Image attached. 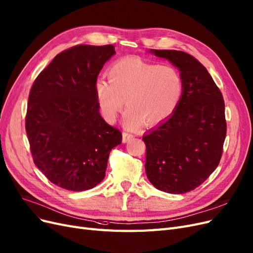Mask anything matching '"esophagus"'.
<instances>
[{
	"mask_svg": "<svg viewBox=\"0 0 253 253\" xmlns=\"http://www.w3.org/2000/svg\"><path fill=\"white\" fill-rule=\"evenodd\" d=\"M132 138H134V135H133V134H130V133H128V132H124V133H123V141H124V142L129 141Z\"/></svg>",
	"mask_w": 253,
	"mask_h": 253,
	"instance_id": "esophagus-1",
	"label": "esophagus"
}]
</instances>
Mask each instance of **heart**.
Here are the masks:
<instances>
[{
  "label": "heart",
  "instance_id": "b5f03b06",
  "mask_svg": "<svg viewBox=\"0 0 253 253\" xmlns=\"http://www.w3.org/2000/svg\"><path fill=\"white\" fill-rule=\"evenodd\" d=\"M97 82L95 93L103 115L115 120L124 108L128 126L155 125L169 117L181 100L183 78L175 67L155 65L138 57L121 58Z\"/></svg>",
  "mask_w": 253,
  "mask_h": 253
}]
</instances>
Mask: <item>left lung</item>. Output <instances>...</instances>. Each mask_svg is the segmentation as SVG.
Returning a JSON list of instances; mask_svg holds the SVG:
<instances>
[{"mask_svg": "<svg viewBox=\"0 0 253 253\" xmlns=\"http://www.w3.org/2000/svg\"><path fill=\"white\" fill-rule=\"evenodd\" d=\"M181 71L183 94L172 115L143 136L145 171L169 194L194 190L217 168L226 137L223 95L197 58L177 50H153Z\"/></svg>", "mask_w": 253, "mask_h": 253, "instance_id": "left-lung-1", "label": "left lung"}]
</instances>
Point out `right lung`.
<instances>
[{
  "mask_svg": "<svg viewBox=\"0 0 253 253\" xmlns=\"http://www.w3.org/2000/svg\"><path fill=\"white\" fill-rule=\"evenodd\" d=\"M113 45H77L58 53L34 81L25 127L34 164L53 184L73 191L103 180L110 152L123 140L99 114L97 76Z\"/></svg>",
  "mask_w": 253,
  "mask_h": 253,
  "instance_id": "right-lung-1",
  "label": "right lung"
}]
</instances>
